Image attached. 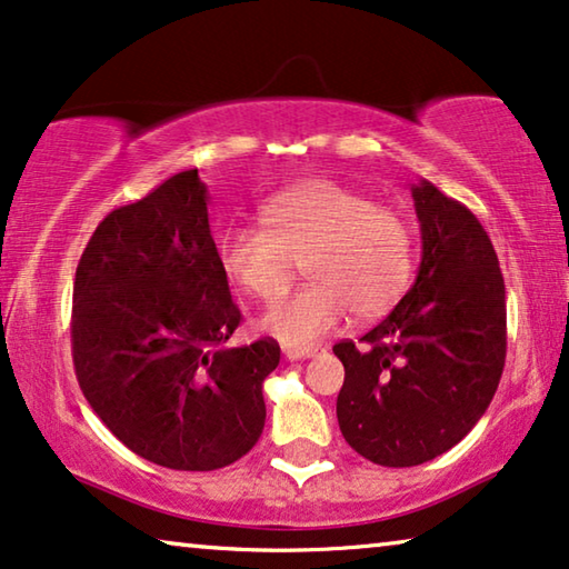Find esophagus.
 Segmentation results:
<instances>
[{
    "instance_id": "obj_1",
    "label": "esophagus",
    "mask_w": 569,
    "mask_h": 569,
    "mask_svg": "<svg viewBox=\"0 0 569 569\" xmlns=\"http://www.w3.org/2000/svg\"><path fill=\"white\" fill-rule=\"evenodd\" d=\"M283 356L288 361H303V358H315L317 348H286Z\"/></svg>"
}]
</instances>
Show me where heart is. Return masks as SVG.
Returning <instances> with one entry per match:
<instances>
[{
  "instance_id": "obj_1",
  "label": "heart",
  "mask_w": 569,
  "mask_h": 569,
  "mask_svg": "<svg viewBox=\"0 0 569 569\" xmlns=\"http://www.w3.org/2000/svg\"><path fill=\"white\" fill-rule=\"evenodd\" d=\"M262 227H237L219 242V266L239 293L276 301L301 262L309 286L276 303L260 330L283 346H311L358 319L395 307L412 278L415 237L402 213L332 180H303L270 196Z\"/></svg>"
}]
</instances>
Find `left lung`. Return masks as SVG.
Masks as SVG:
<instances>
[{"label":"left lung","instance_id":"obj_1","mask_svg":"<svg viewBox=\"0 0 569 569\" xmlns=\"http://www.w3.org/2000/svg\"><path fill=\"white\" fill-rule=\"evenodd\" d=\"M422 258L389 317L342 340V436L381 467H418L477 426L506 366V283L477 216L433 182L412 186Z\"/></svg>","mask_w":569,"mask_h":569}]
</instances>
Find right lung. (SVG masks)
Instances as JSON below:
<instances>
[{"label": "right lung", "mask_w": 569, "mask_h": 569, "mask_svg": "<svg viewBox=\"0 0 569 569\" xmlns=\"http://www.w3.org/2000/svg\"><path fill=\"white\" fill-rule=\"evenodd\" d=\"M198 170L110 211L74 278L71 356L87 402L141 459L180 471L234 463L266 426L273 338L231 348L242 322L219 266Z\"/></svg>", "instance_id": "right-lung-1"}]
</instances>
